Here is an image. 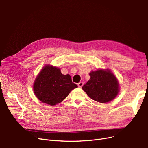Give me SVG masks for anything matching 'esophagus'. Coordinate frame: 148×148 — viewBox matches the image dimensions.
I'll list each match as a JSON object with an SVG mask.
<instances>
[{
    "mask_svg": "<svg viewBox=\"0 0 148 148\" xmlns=\"http://www.w3.org/2000/svg\"><path fill=\"white\" fill-rule=\"evenodd\" d=\"M83 85V82H79V83H78V86L79 87V88H81V87H82V86Z\"/></svg>",
    "mask_w": 148,
    "mask_h": 148,
    "instance_id": "esophagus-1",
    "label": "esophagus"
}]
</instances>
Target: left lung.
Listing matches in <instances>:
<instances>
[{
    "instance_id": "8db88e82",
    "label": "left lung",
    "mask_w": 148,
    "mask_h": 148,
    "mask_svg": "<svg viewBox=\"0 0 148 148\" xmlns=\"http://www.w3.org/2000/svg\"><path fill=\"white\" fill-rule=\"evenodd\" d=\"M91 79L82 87L89 97L100 103L112 100L119 92L117 79L109 69H99L89 73Z\"/></svg>"
}]
</instances>
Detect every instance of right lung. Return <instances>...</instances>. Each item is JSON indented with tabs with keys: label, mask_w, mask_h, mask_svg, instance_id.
<instances>
[{
	"label": "right lung",
	"mask_w": 148,
	"mask_h": 148,
	"mask_svg": "<svg viewBox=\"0 0 148 148\" xmlns=\"http://www.w3.org/2000/svg\"><path fill=\"white\" fill-rule=\"evenodd\" d=\"M76 88L77 85L72 82L69 74L63 75L60 68L50 65L42 69L33 85L37 99L51 106L62 101Z\"/></svg>",
	"instance_id": "add662e5"
}]
</instances>
